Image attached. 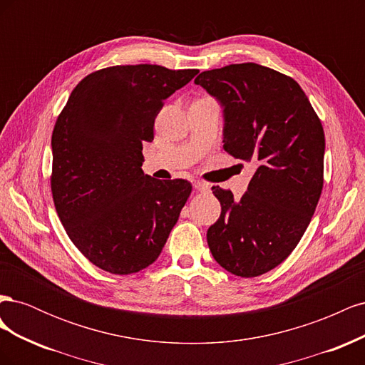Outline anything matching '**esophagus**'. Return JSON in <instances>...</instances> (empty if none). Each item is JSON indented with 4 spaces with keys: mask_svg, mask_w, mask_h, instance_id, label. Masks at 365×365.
<instances>
[{
    "mask_svg": "<svg viewBox=\"0 0 365 365\" xmlns=\"http://www.w3.org/2000/svg\"><path fill=\"white\" fill-rule=\"evenodd\" d=\"M193 187H195L196 190H200V192L210 190V184H207L204 181H193Z\"/></svg>",
    "mask_w": 365,
    "mask_h": 365,
    "instance_id": "34e87169",
    "label": "esophagus"
}]
</instances>
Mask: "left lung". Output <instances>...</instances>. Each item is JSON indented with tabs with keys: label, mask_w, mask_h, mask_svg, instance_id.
Here are the masks:
<instances>
[{
	"label": "left lung",
	"mask_w": 365,
	"mask_h": 365,
	"mask_svg": "<svg viewBox=\"0 0 365 365\" xmlns=\"http://www.w3.org/2000/svg\"><path fill=\"white\" fill-rule=\"evenodd\" d=\"M196 85L224 115V149L252 161L256 173L235 200L213 187L220 216L207 231L215 260L239 277H257L289 256L323 190L324 130L294 79L257 63L204 71Z\"/></svg>",
	"instance_id": "left-lung-1"
}]
</instances>
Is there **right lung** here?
I'll return each instance as SVG.
<instances>
[{"instance_id":"add662e5","label":"right lung","mask_w":365,"mask_h":365,"mask_svg":"<svg viewBox=\"0 0 365 365\" xmlns=\"http://www.w3.org/2000/svg\"><path fill=\"white\" fill-rule=\"evenodd\" d=\"M197 70L117 65L77 85L51 135V192L65 231L103 271L134 274L158 259L190 196L185 180L141 170L164 101Z\"/></svg>"}]
</instances>
